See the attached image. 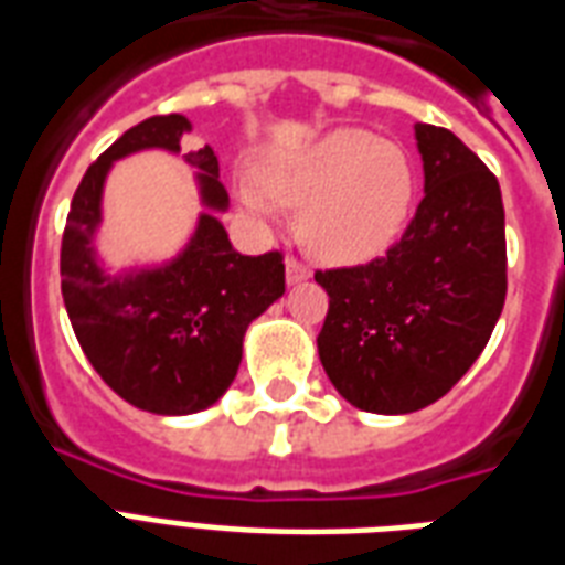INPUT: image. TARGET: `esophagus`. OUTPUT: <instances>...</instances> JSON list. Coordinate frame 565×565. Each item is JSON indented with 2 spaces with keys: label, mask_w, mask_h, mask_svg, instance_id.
<instances>
[{
  "label": "esophagus",
  "mask_w": 565,
  "mask_h": 565,
  "mask_svg": "<svg viewBox=\"0 0 565 565\" xmlns=\"http://www.w3.org/2000/svg\"><path fill=\"white\" fill-rule=\"evenodd\" d=\"M311 277V270L306 268L300 259H286V282L288 286H300L306 279Z\"/></svg>",
  "instance_id": "34e87169"
}]
</instances>
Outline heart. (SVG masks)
Masks as SVG:
<instances>
[{
  "label": "heart",
  "instance_id": "1",
  "mask_svg": "<svg viewBox=\"0 0 565 565\" xmlns=\"http://www.w3.org/2000/svg\"><path fill=\"white\" fill-rule=\"evenodd\" d=\"M238 206L277 224V206L303 210V242L327 262L355 265L396 238L411 204V166L396 142L338 128L259 162L236 180Z\"/></svg>",
  "mask_w": 565,
  "mask_h": 565
}]
</instances>
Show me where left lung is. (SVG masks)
I'll return each mask as SVG.
<instances>
[{
	"label": "left lung",
	"mask_w": 565,
	"mask_h": 565,
	"mask_svg": "<svg viewBox=\"0 0 565 565\" xmlns=\"http://www.w3.org/2000/svg\"><path fill=\"white\" fill-rule=\"evenodd\" d=\"M423 201L387 256L318 270L329 311L320 364L347 403L411 414L437 403L487 347L508 291L502 189L452 130L414 125Z\"/></svg>",
	"instance_id": "8db88e82"
}]
</instances>
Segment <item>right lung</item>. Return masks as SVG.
<instances>
[{
    "instance_id": "obj_1",
    "label": "right lung",
    "mask_w": 565,
    "mask_h": 565,
    "mask_svg": "<svg viewBox=\"0 0 565 565\" xmlns=\"http://www.w3.org/2000/svg\"><path fill=\"white\" fill-rule=\"evenodd\" d=\"M189 130L180 113L125 130L75 189L61 247L63 303L81 350L113 394L160 417L218 403L242 364L247 327L286 295L282 256H242L230 245L221 224L230 198L210 146L183 154L195 169L201 212L178 254L113 268L98 250L113 166L142 151L178 157Z\"/></svg>"
}]
</instances>
